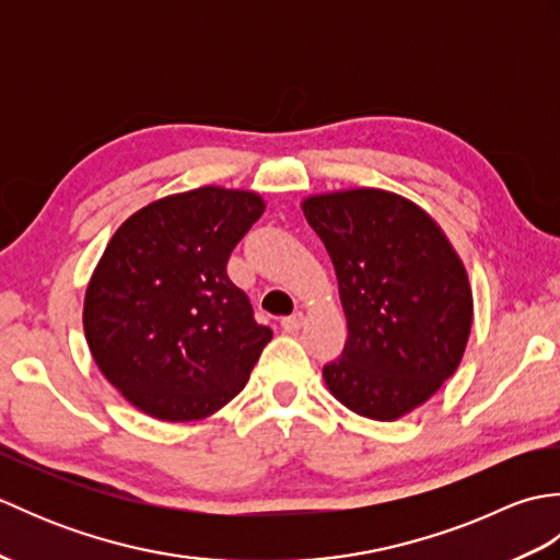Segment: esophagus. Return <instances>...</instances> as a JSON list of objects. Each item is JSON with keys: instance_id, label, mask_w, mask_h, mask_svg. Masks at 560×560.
I'll return each mask as SVG.
<instances>
[{"instance_id": "1", "label": "esophagus", "mask_w": 560, "mask_h": 560, "mask_svg": "<svg viewBox=\"0 0 560 560\" xmlns=\"http://www.w3.org/2000/svg\"><path fill=\"white\" fill-rule=\"evenodd\" d=\"M281 327H283V331H291V335L293 331H299L303 327V313H293L289 317H283Z\"/></svg>"}]
</instances>
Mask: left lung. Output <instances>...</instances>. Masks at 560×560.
<instances>
[{
	"mask_svg": "<svg viewBox=\"0 0 560 560\" xmlns=\"http://www.w3.org/2000/svg\"><path fill=\"white\" fill-rule=\"evenodd\" d=\"M303 211L335 265L349 323L325 383L351 411L395 421L457 371L471 329L467 271L438 223L385 189L311 197Z\"/></svg>",
	"mask_w": 560,
	"mask_h": 560,
	"instance_id": "8db88e82",
	"label": "left lung"
}]
</instances>
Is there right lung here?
<instances>
[{
	"instance_id": "1",
	"label": "right lung",
	"mask_w": 560,
	"mask_h": 560,
	"mask_svg": "<svg viewBox=\"0 0 560 560\" xmlns=\"http://www.w3.org/2000/svg\"><path fill=\"white\" fill-rule=\"evenodd\" d=\"M261 211L255 192L189 189L137 211L105 247L83 303L86 341L110 385L153 419L219 411L269 343L225 273Z\"/></svg>"
}]
</instances>
